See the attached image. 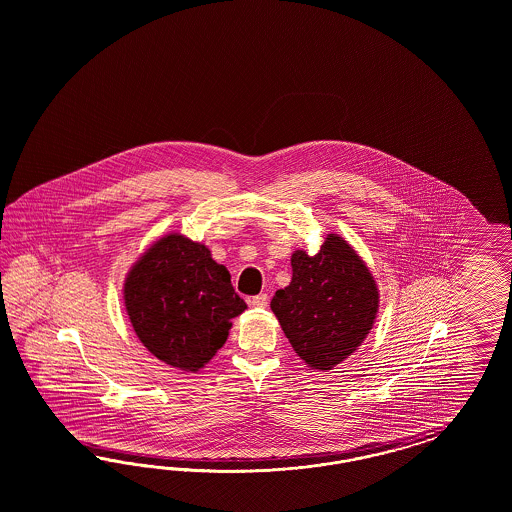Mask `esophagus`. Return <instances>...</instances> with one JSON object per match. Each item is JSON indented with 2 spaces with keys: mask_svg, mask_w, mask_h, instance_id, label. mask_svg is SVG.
<instances>
[{
  "mask_svg": "<svg viewBox=\"0 0 512 512\" xmlns=\"http://www.w3.org/2000/svg\"><path fill=\"white\" fill-rule=\"evenodd\" d=\"M249 304H251L253 308H266V306H268V296L264 295V293L253 296V298L249 300Z\"/></svg>",
  "mask_w": 512,
  "mask_h": 512,
  "instance_id": "obj_1",
  "label": "esophagus"
}]
</instances>
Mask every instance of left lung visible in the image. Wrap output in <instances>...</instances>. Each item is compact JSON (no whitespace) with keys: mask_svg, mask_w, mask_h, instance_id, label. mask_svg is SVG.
I'll use <instances>...</instances> for the list:
<instances>
[{"mask_svg":"<svg viewBox=\"0 0 512 512\" xmlns=\"http://www.w3.org/2000/svg\"><path fill=\"white\" fill-rule=\"evenodd\" d=\"M293 278L276 291L270 308L296 355L317 372L351 357L375 323L379 289L368 264L340 234L321 249L291 255Z\"/></svg>","mask_w":512,"mask_h":512,"instance_id":"1","label":"left lung"}]
</instances>
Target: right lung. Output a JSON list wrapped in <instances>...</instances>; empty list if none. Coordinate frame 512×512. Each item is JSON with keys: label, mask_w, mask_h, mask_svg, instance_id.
<instances>
[{"label": "right lung", "mask_w": 512, "mask_h": 512, "mask_svg": "<svg viewBox=\"0 0 512 512\" xmlns=\"http://www.w3.org/2000/svg\"><path fill=\"white\" fill-rule=\"evenodd\" d=\"M125 311L142 345L182 372H199L227 341L246 302L210 249L180 233L155 240L124 281Z\"/></svg>", "instance_id": "add662e5"}]
</instances>
